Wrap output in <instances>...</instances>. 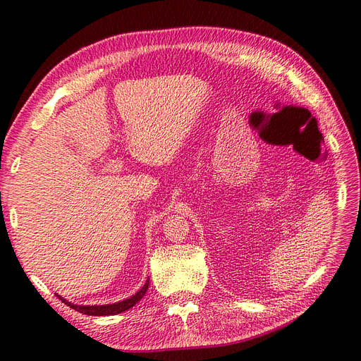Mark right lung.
<instances>
[{"instance_id":"right-lung-1","label":"right lung","mask_w":361,"mask_h":361,"mask_svg":"<svg viewBox=\"0 0 361 361\" xmlns=\"http://www.w3.org/2000/svg\"><path fill=\"white\" fill-rule=\"evenodd\" d=\"M147 287H149V279L146 281V283L142 287L140 291L135 293L133 297H130V299L127 300H122V302H118V303H114V305H94V306H82V305H73L70 302H67L66 299H62L61 295L56 294V297H59V299L62 300V303H66L67 306L73 307L74 310H78V312L80 314H85V315H94V317H104V315H116V314H121L123 312V310H128L130 307H133L135 303L142 300V297L146 294L147 291Z\"/></svg>"}]
</instances>
